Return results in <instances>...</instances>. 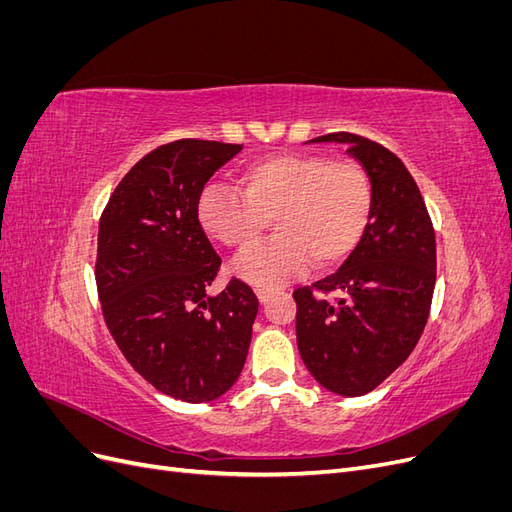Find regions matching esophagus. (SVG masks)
Returning a JSON list of instances; mask_svg holds the SVG:
<instances>
[{"label":"esophagus","instance_id":"obj_1","mask_svg":"<svg viewBox=\"0 0 512 512\" xmlns=\"http://www.w3.org/2000/svg\"><path fill=\"white\" fill-rule=\"evenodd\" d=\"M273 294H275L273 288H256V297L260 303H269Z\"/></svg>","mask_w":512,"mask_h":512}]
</instances>
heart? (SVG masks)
Listing matches in <instances>:
<instances>
[{
    "label": "heart",
    "instance_id": "b5f03b06",
    "mask_svg": "<svg viewBox=\"0 0 512 512\" xmlns=\"http://www.w3.org/2000/svg\"><path fill=\"white\" fill-rule=\"evenodd\" d=\"M237 188L209 185L196 218L205 235L228 250L254 247L273 220L277 239L235 265L241 280L271 286L335 269L356 250L374 209L367 170L322 153H271L241 166Z\"/></svg>",
    "mask_w": 512,
    "mask_h": 512
}]
</instances>
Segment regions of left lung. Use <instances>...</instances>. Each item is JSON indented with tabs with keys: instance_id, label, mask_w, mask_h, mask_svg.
<instances>
[{
	"instance_id": "left-lung-1",
	"label": "left lung",
	"mask_w": 512,
	"mask_h": 512,
	"mask_svg": "<svg viewBox=\"0 0 512 512\" xmlns=\"http://www.w3.org/2000/svg\"><path fill=\"white\" fill-rule=\"evenodd\" d=\"M309 143L348 145L374 188L356 250L337 273L292 292L297 346L309 374L331 393L359 397L408 359L425 329L436 286V235L418 185L395 153L350 132Z\"/></svg>"
}]
</instances>
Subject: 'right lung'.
<instances>
[{
    "label": "right lung",
    "instance_id": "obj_1",
    "mask_svg": "<svg viewBox=\"0 0 512 512\" xmlns=\"http://www.w3.org/2000/svg\"><path fill=\"white\" fill-rule=\"evenodd\" d=\"M241 145L181 138L138 160L100 218L96 284L106 327L151 386L190 404L237 382L258 299L232 280L207 288L220 269L196 218L211 175Z\"/></svg>",
    "mask_w": 512,
    "mask_h": 512
}]
</instances>
